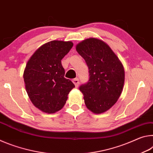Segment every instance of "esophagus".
Wrapping results in <instances>:
<instances>
[{"label":"esophagus","mask_w":153,"mask_h":153,"mask_svg":"<svg viewBox=\"0 0 153 153\" xmlns=\"http://www.w3.org/2000/svg\"><path fill=\"white\" fill-rule=\"evenodd\" d=\"M72 82H73V83L75 84V86H76V88H77V86H78L79 83V82L78 78H75V79H74L73 80H72Z\"/></svg>","instance_id":"obj_1"}]
</instances>
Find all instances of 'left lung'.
I'll list each match as a JSON object with an SVG mask.
<instances>
[{
    "mask_svg": "<svg viewBox=\"0 0 153 153\" xmlns=\"http://www.w3.org/2000/svg\"><path fill=\"white\" fill-rule=\"evenodd\" d=\"M76 51L89 69V80L79 86L86 107L96 114L108 111L122 92L125 81L123 66L107 44L95 38L76 45Z\"/></svg>",
    "mask_w": 153,
    "mask_h": 153,
    "instance_id": "obj_1",
    "label": "left lung"
}]
</instances>
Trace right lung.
<instances>
[{
    "instance_id": "right-lung-1",
    "label": "right lung",
    "mask_w": 153,
    "mask_h": 153,
    "mask_svg": "<svg viewBox=\"0 0 153 153\" xmlns=\"http://www.w3.org/2000/svg\"><path fill=\"white\" fill-rule=\"evenodd\" d=\"M73 45L71 41H51L38 48L27 61L24 72L25 90L33 105L43 112L61 110L75 87L64 77L61 64Z\"/></svg>"
}]
</instances>
